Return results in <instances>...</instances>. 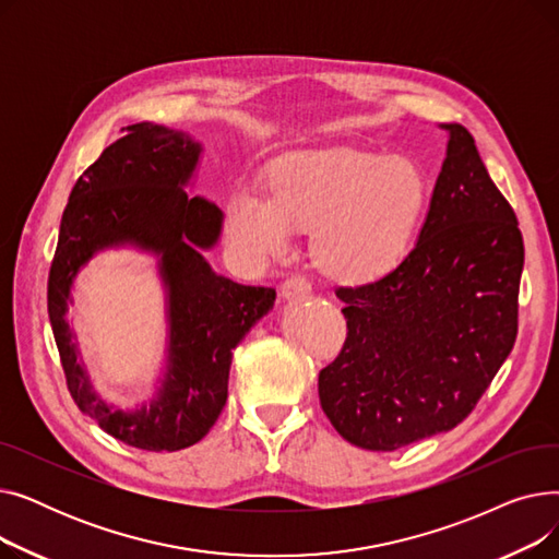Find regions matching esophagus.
I'll return each instance as SVG.
<instances>
[{
	"label": "esophagus",
	"instance_id": "esophagus-1",
	"mask_svg": "<svg viewBox=\"0 0 559 559\" xmlns=\"http://www.w3.org/2000/svg\"><path fill=\"white\" fill-rule=\"evenodd\" d=\"M312 292V285L306 276H292L283 283V297L285 299H306Z\"/></svg>",
	"mask_w": 559,
	"mask_h": 559
}]
</instances>
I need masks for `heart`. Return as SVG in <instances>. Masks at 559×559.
Masks as SVG:
<instances>
[{
  "instance_id": "obj_1",
  "label": "heart",
  "mask_w": 559,
  "mask_h": 559,
  "mask_svg": "<svg viewBox=\"0 0 559 559\" xmlns=\"http://www.w3.org/2000/svg\"><path fill=\"white\" fill-rule=\"evenodd\" d=\"M270 192L272 199L242 186L230 194L226 228L233 247L251 262H267L289 251L295 230H314L319 267L344 281L390 270L426 203L415 163L350 146L278 158Z\"/></svg>"
}]
</instances>
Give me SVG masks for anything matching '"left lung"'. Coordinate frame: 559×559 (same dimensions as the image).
<instances>
[{"mask_svg":"<svg viewBox=\"0 0 559 559\" xmlns=\"http://www.w3.org/2000/svg\"><path fill=\"white\" fill-rule=\"evenodd\" d=\"M444 129L449 150L415 249L378 281L335 289L346 340L319 371V403L346 442L367 451L453 430L516 342V215L474 135Z\"/></svg>","mask_w":559,"mask_h":559,"instance_id":"left-lung-1","label":"left lung"}]
</instances>
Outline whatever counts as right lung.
<instances>
[{
  "label": "right lung",
  "instance_id": "obj_1",
  "mask_svg": "<svg viewBox=\"0 0 559 559\" xmlns=\"http://www.w3.org/2000/svg\"><path fill=\"white\" fill-rule=\"evenodd\" d=\"M201 154L188 133L127 127L72 188L47 281V310L68 390L83 415L142 451H181L209 432L228 399L233 348L274 306L276 289L217 276L203 260L222 230V211L186 183ZM133 241L162 255L170 292V365L150 407L120 414L90 390L64 312L78 267L104 246Z\"/></svg>",
  "mask_w": 559,
  "mask_h": 559
}]
</instances>
